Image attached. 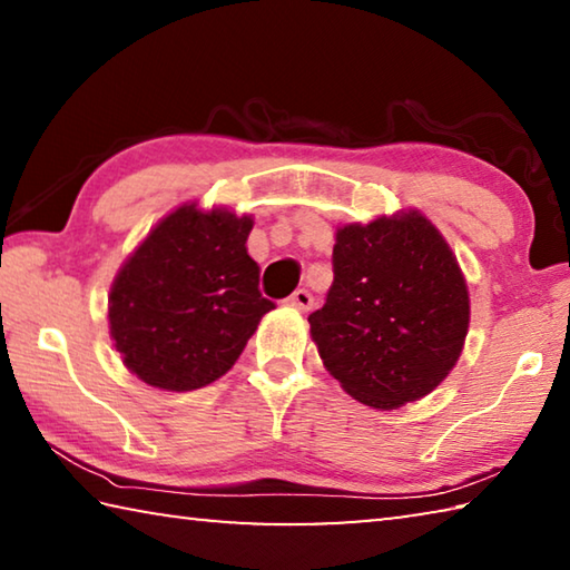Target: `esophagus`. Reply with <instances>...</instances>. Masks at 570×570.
Here are the masks:
<instances>
[{
    "label": "esophagus",
    "instance_id": "34e87169",
    "mask_svg": "<svg viewBox=\"0 0 570 570\" xmlns=\"http://www.w3.org/2000/svg\"><path fill=\"white\" fill-rule=\"evenodd\" d=\"M286 304L294 308H302V312H308V308L314 306V296L312 292H306V288H296V292L286 298Z\"/></svg>",
    "mask_w": 570,
    "mask_h": 570
}]
</instances>
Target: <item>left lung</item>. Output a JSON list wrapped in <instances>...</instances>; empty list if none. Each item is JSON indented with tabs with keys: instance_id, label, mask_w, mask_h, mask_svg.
Here are the masks:
<instances>
[{
	"instance_id": "1",
	"label": "left lung",
	"mask_w": 570,
	"mask_h": 570,
	"mask_svg": "<svg viewBox=\"0 0 570 570\" xmlns=\"http://www.w3.org/2000/svg\"><path fill=\"white\" fill-rule=\"evenodd\" d=\"M334 282L308 314L320 356L354 400L394 410L448 377L468 334V286L445 238L420 214L344 226Z\"/></svg>"
}]
</instances>
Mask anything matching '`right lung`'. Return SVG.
I'll return each instance as SVG.
<instances>
[{
    "mask_svg": "<svg viewBox=\"0 0 570 570\" xmlns=\"http://www.w3.org/2000/svg\"><path fill=\"white\" fill-rule=\"evenodd\" d=\"M254 220L183 206L120 268L110 334L122 362L153 387L200 390L226 374L274 302L248 256Z\"/></svg>",
    "mask_w": 570,
    "mask_h": 570,
    "instance_id": "add662e5",
    "label": "right lung"
}]
</instances>
